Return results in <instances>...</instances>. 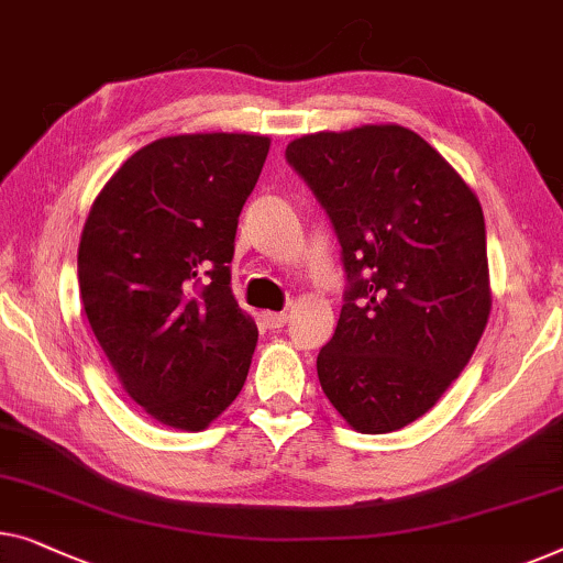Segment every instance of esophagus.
Instances as JSON below:
<instances>
[{"mask_svg":"<svg viewBox=\"0 0 563 563\" xmlns=\"http://www.w3.org/2000/svg\"><path fill=\"white\" fill-rule=\"evenodd\" d=\"M262 320L268 330H279L289 322V314L287 312H264Z\"/></svg>","mask_w":563,"mask_h":563,"instance_id":"esophagus-1","label":"esophagus"}]
</instances>
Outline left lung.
<instances>
[{
	"mask_svg": "<svg viewBox=\"0 0 563 563\" xmlns=\"http://www.w3.org/2000/svg\"><path fill=\"white\" fill-rule=\"evenodd\" d=\"M287 162L330 216L347 274L317 355L324 396L363 434L404 429L464 371L490 317L477 195L398 124L299 136Z\"/></svg>",
	"mask_w": 563,
	"mask_h": 563,
	"instance_id": "8db88e82",
	"label": "left lung"
}]
</instances>
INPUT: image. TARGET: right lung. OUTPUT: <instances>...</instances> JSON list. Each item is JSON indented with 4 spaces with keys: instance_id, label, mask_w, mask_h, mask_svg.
Segmentation results:
<instances>
[{
    "instance_id": "obj_1",
    "label": "right lung",
    "mask_w": 563,
    "mask_h": 563,
    "mask_svg": "<svg viewBox=\"0 0 563 563\" xmlns=\"http://www.w3.org/2000/svg\"><path fill=\"white\" fill-rule=\"evenodd\" d=\"M268 144L223 132L146 144L103 185L80 233L88 324L126 394L173 429H206L246 383L258 330L228 264Z\"/></svg>"
}]
</instances>
